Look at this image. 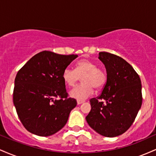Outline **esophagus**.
<instances>
[{
	"label": "esophagus",
	"mask_w": 156,
	"mask_h": 156,
	"mask_svg": "<svg viewBox=\"0 0 156 156\" xmlns=\"http://www.w3.org/2000/svg\"><path fill=\"white\" fill-rule=\"evenodd\" d=\"M83 103V101H77V104L78 105H80L82 104V103Z\"/></svg>",
	"instance_id": "obj_1"
}]
</instances>
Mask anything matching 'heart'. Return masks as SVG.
I'll use <instances>...</instances> for the list:
<instances>
[{"instance_id": "b5f03b06", "label": "heart", "mask_w": 156, "mask_h": 156, "mask_svg": "<svg viewBox=\"0 0 156 156\" xmlns=\"http://www.w3.org/2000/svg\"><path fill=\"white\" fill-rule=\"evenodd\" d=\"M81 77L82 83L69 92L71 98L78 101H84L94 92V88L101 89L106 81V75L97 64L90 60L84 59L78 62L76 69L67 67L64 70V81L69 87H74Z\"/></svg>"}]
</instances>
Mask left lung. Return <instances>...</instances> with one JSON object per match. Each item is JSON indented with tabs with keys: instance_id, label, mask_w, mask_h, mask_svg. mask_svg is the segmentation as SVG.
I'll use <instances>...</instances> for the list:
<instances>
[{
	"instance_id": "8db88e82",
	"label": "left lung",
	"mask_w": 156,
	"mask_h": 156,
	"mask_svg": "<svg viewBox=\"0 0 156 156\" xmlns=\"http://www.w3.org/2000/svg\"><path fill=\"white\" fill-rule=\"evenodd\" d=\"M98 58L106 69V83L101 95L90 100L92 108L86 119L98 133L116 137L131 126L141 108V80L121 57L101 52Z\"/></svg>"
}]
</instances>
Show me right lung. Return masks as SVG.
<instances>
[{
    "mask_svg": "<svg viewBox=\"0 0 156 156\" xmlns=\"http://www.w3.org/2000/svg\"><path fill=\"white\" fill-rule=\"evenodd\" d=\"M77 57L44 51L34 55L18 71L13 102L19 119L30 133L49 136L66 125L77 102L67 98L62 75Z\"/></svg>",
    "mask_w": 156,
    "mask_h": 156,
    "instance_id": "obj_1",
    "label": "right lung"
}]
</instances>
